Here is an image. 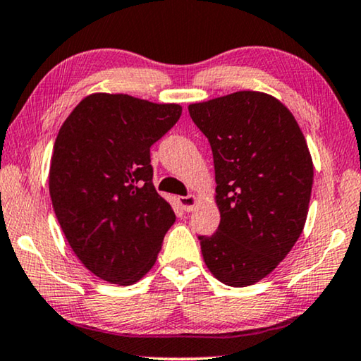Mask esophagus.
I'll return each mask as SVG.
<instances>
[{"label":"esophagus","instance_id":"obj_1","mask_svg":"<svg viewBox=\"0 0 361 361\" xmlns=\"http://www.w3.org/2000/svg\"><path fill=\"white\" fill-rule=\"evenodd\" d=\"M179 203H180L182 210H185V212H192V210H193V207L197 205V198H195V195L179 197Z\"/></svg>","mask_w":361,"mask_h":361}]
</instances>
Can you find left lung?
Returning <instances> with one entry per match:
<instances>
[{"mask_svg": "<svg viewBox=\"0 0 361 361\" xmlns=\"http://www.w3.org/2000/svg\"><path fill=\"white\" fill-rule=\"evenodd\" d=\"M215 163L219 226L198 236L221 283L247 286L286 257L305 228L312 159L296 120L279 99L239 91L190 104Z\"/></svg>", "mask_w": 361, "mask_h": 361, "instance_id": "1", "label": "left lung"}]
</instances>
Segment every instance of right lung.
Here are the masks:
<instances>
[{"label":"right lung","instance_id":"obj_1","mask_svg":"<svg viewBox=\"0 0 361 361\" xmlns=\"http://www.w3.org/2000/svg\"><path fill=\"white\" fill-rule=\"evenodd\" d=\"M180 114L177 104L99 92L56 135L51 205L73 252L99 279L132 285L158 259L176 215L153 185L149 148Z\"/></svg>","mask_w":361,"mask_h":361}]
</instances>
